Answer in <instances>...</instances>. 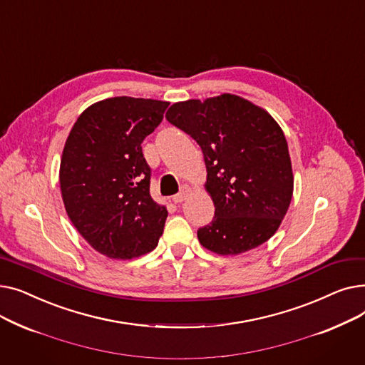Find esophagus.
Returning a JSON list of instances; mask_svg holds the SVG:
<instances>
[{
	"mask_svg": "<svg viewBox=\"0 0 365 365\" xmlns=\"http://www.w3.org/2000/svg\"><path fill=\"white\" fill-rule=\"evenodd\" d=\"M189 190H190V187H189L187 185H183V186L180 187V190H179V194H176L175 197H173V201H175L176 204H179V202L185 201V200H186V197L189 195Z\"/></svg>",
	"mask_w": 365,
	"mask_h": 365,
	"instance_id": "34e87169",
	"label": "esophagus"
}]
</instances>
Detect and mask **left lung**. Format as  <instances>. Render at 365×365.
Here are the masks:
<instances>
[{"mask_svg": "<svg viewBox=\"0 0 365 365\" xmlns=\"http://www.w3.org/2000/svg\"><path fill=\"white\" fill-rule=\"evenodd\" d=\"M170 124L201 148L215 217L198 229L207 250L241 255L269 240L293 197V170L281 127L264 109L235 94L171 105Z\"/></svg>", "mask_w": 365, "mask_h": 365, "instance_id": "left-lung-1", "label": "left lung"}]
</instances>
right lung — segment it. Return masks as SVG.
Wrapping results in <instances>:
<instances>
[{"label":"right lung","mask_w":365,"mask_h":365,"mask_svg":"<svg viewBox=\"0 0 365 365\" xmlns=\"http://www.w3.org/2000/svg\"><path fill=\"white\" fill-rule=\"evenodd\" d=\"M168 102L109 98L73 124L61 160V190L76 231L96 252L133 259L152 252L167 208L150 198L142 142L163 121Z\"/></svg>","instance_id":"1"}]
</instances>
